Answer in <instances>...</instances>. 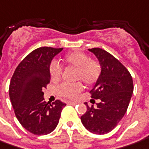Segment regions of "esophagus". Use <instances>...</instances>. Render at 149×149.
<instances>
[{"label": "esophagus", "mask_w": 149, "mask_h": 149, "mask_svg": "<svg viewBox=\"0 0 149 149\" xmlns=\"http://www.w3.org/2000/svg\"><path fill=\"white\" fill-rule=\"evenodd\" d=\"M67 104H70V105H72V106H74L77 104V103H75V102H72V101H68L67 102Z\"/></svg>", "instance_id": "1"}]
</instances>
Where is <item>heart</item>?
I'll return each instance as SVG.
<instances>
[{
  "instance_id": "1",
  "label": "heart",
  "mask_w": 149,
  "mask_h": 149,
  "mask_svg": "<svg viewBox=\"0 0 149 149\" xmlns=\"http://www.w3.org/2000/svg\"><path fill=\"white\" fill-rule=\"evenodd\" d=\"M63 62L67 66L74 68L75 80L82 81L89 86L98 82L101 76V64L96 59L90 58L87 54L81 51H72L63 57ZM49 77L53 81H59L63 73V68L59 63L53 60L49 66ZM83 91V85L78 82L72 84H62L57 88V94L67 99H75Z\"/></svg>"
}]
</instances>
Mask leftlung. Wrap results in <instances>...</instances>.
<instances>
[{"label":"left lung","mask_w":149,"mask_h":149,"mask_svg":"<svg viewBox=\"0 0 149 149\" xmlns=\"http://www.w3.org/2000/svg\"><path fill=\"white\" fill-rule=\"evenodd\" d=\"M98 58L101 76L95 86L90 91L93 101L100 103L87 106V111L81 117L83 125L90 132L105 134L116 127L124 117L134 91L130 72L117 58L100 48L89 49Z\"/></svg>","instance_id":"8db88e82"}]
</instances>
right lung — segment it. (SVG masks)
<instances>
[{"label": "right lung", "instance_id": "obj_1", "mask_svg": "<svg viewBox=\"0 0 149 149\" xmlns=\"http://www.w3.org/2000/svg\"><path fill=\"white\" fill-rule=\"evenodd\" d=\"M63 48L43 46L34 49L21 61L12 76L10 98L19 123L32 134H48L57 126L66 104L56 100L45 102L43 91L50 82L49 66Z\"/></svg>", "mask_w": 149, "mask_h": 149}]
</instances>
